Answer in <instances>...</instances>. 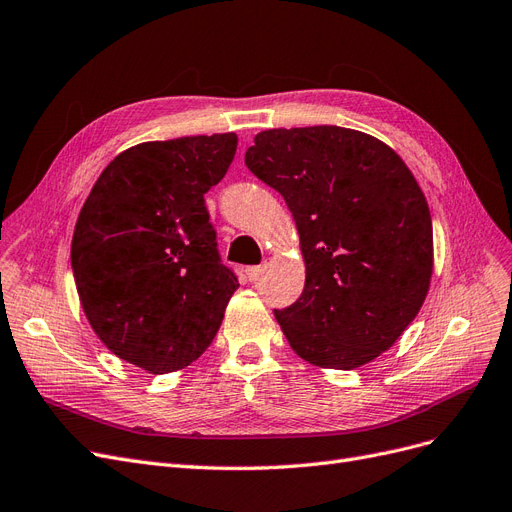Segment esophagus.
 Masks as SVG:
<instances>
[{"label": "esophagus", "mask_w": 512, "mask_h": 512, "mask_svg": "<svg viewBox=\"0 0 512 512\" xmlns=\"http://www.w3.org/2000/svg\"><path fill=\"white\" fill-rule=\"evenodd\" d=\"M263 272H266V266H251V268H246V278H249L251 282H257L263 276Z\"/></svg>", "instance_id": "obj_1"}]
</instances>
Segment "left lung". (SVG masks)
<instances>
[{"label": "left lung", "mask_w": 512, "mask_h": 512, "mask_svg": "<svg viewBox=\"0 0 512 512\" xmlns=\"http://www.w3.org/2000/svg\"><path fill=\"white\" fill-rule=\"evenodd\" d=\"M244 162L285 198L299 234L304 293L274 310L293 352L350 371L390 350L434 261L428 202L401 156L361 130L308 126L259 132Z\"/></svg>", "instance_id": "8db88e82"}]
</instances>
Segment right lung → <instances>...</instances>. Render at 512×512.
Instances as JSON below:
<instances>
[{
  "instance_id": "add662e5",
  "label": "right lung",
  "mask_w": 512,
  "mask_h": 512,
  "mask_svg": "<svg viewBox=\"0 0 512 512\" xmlns=\"http://www.w3.org/2000/svg\"><path fill=\"white\" fill-rule=\"evenodd\" d=\"M236 145V132L132 145L107 164L75 223L71 268L88 323L147 373L198 361L240 287L204 206Z\"/></svg>"
}]
</instances>
